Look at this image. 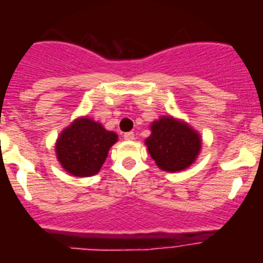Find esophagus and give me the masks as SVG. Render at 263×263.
<instances>
[{
  "mask_svg": "<svg viewBox=\"0 0 263 263\" xmlns=\"http://www.w3.org/2000/svg\"><path fill=\"white\" fill-rule=\"evenodd\" d=\"M124 139H126V141H132V139H134L133 132H127V133H125L124 134Z\"/></svg>",
  "mask_w": 263,
  "mask_h": 263,
  "instance_id": "34e87169",
  "label": "esophagus"
}]
</instances>
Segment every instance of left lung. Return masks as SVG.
I'll list each match as a JSON object with an SVG mask.
<instances>
[{
	"instance_id": "obj_1",
	"label": "left lung",
	"mask_w": 263,
	"mask_h": 263,
	"mask_svg": "<svg viewBox=\"0 0 263 263\" xmlns=\"http://www.w3.org/2000/svg\"><path fill=\"white\" fill-rule=\"evenodd\" d=\"M152 134L145 139L150 157L167 173L183 171L195 163L201 152L200 133L173 116H160L150 125Z\"/></svg>"
}]
</instances>
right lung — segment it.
I'll use <instances>...</instances> for the list:
<instances>
[{
	"label": "right lung",
	"instance_id": "obj_1",
	"mask_svg": "<svg viewBox=\"0 0 263 263\" xmlns=\"http://www.w3.org/2000/svg\"><path fill=\"white\" fill-rule=\"evenodd\" d=\"M117 141V134L106 130L97 121L88 116L78 117L58 137L57 159L72 176H93L101 170L109 148Z\"/></svg>",
	"mask_w": 263,
	"mask_h": 263
}]
</instances>
